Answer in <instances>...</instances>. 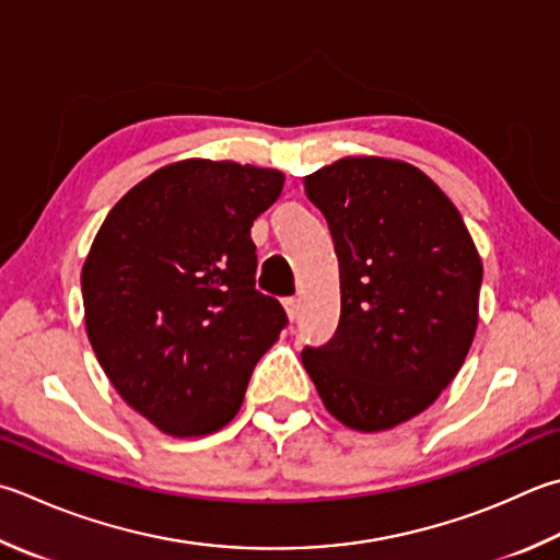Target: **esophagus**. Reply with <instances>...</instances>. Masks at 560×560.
I'll use <instances>...</instances> for the list:
<instances>
[{"label":"esophagus","mask_w":560,"mask_h":560,"mask_svg":"<svg viewBox=\"0 0 560 560\" xmlns=\"http://www.w3.org/2000/svg\"><path fill=\"white\" fill-rule=\"evenodd\" d=\"M284 312H288L290 322H298V316H300V300H294V298L284 300Z\"/></svg>","instance_id":"34e87169"}]
</instances>
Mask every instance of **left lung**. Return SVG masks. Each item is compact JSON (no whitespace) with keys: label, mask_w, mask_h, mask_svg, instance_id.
<instances>
[{"label":"left lung","mask_w":560,"mask_h":560,"mask_svg":"<svg viewBox=\"0 0 560 560\" xmlns=\"http://www.w3.org/2000/svg\"><path fill=\"white\" fill-rule=\"evenodd\" d=\"M329 224L339 326L302 363L324 407L358 431L417 417L446 389L478 326L482 262L460 212L415 165L343 158L304 177Z\"/></svg>","instance_id":"obj_1"}]
</instances>
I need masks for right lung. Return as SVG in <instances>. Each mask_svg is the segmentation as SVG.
<instances>
[{
    "instance_id": "right-lung-1",
    "label": "right lung",
    "mask_w": 560,
    "mask_h": 560,
    "mask_svg": "<svg viewBox=\"0 0 560 560\" xmlns=\"http://www.w3.org/2000/svg\"><path fill=\"white\" fill-rule=\"evenodd\" d=\"M284 177L180 161L126 192L82 266L88 336L124 402L171 436L226 427L288 314L256 290L250 226Z\"/></svg>"
}]
</instances>
